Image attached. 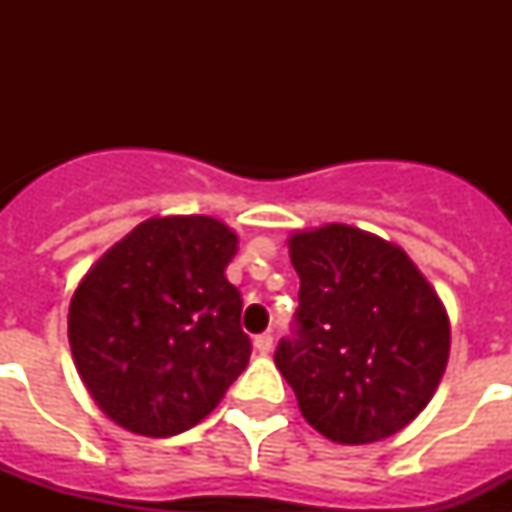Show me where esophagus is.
I'll list each match as a JSON object with an SVG mask.
<instances>
[{
	"label": "esophagus",
	"instance_id": "1",
	"mask_svg": "<svg viewBox=\"0 0 512 512\" xmlns=\"http://www.w3.org/2000/svg\"><path fill=\"white\" fill-rule=\"evenodd\" d=\"M253 346H256V351H259V354L266 356L271 348H274V336H271V333H261V336L253 338Z\"/></svg>",
	"mask_w": 512,
	"mask_h": 512
}]
</instances>
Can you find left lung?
<instances>
[{
	"instance_id": "left-lung-1",
	"label": "left lung",
	"mask_w": 512,
	"mask_h": 512,
	"mask_svg": "<svg viewBox=\"0 0 512 512\" xmlns=\"http://www.w3.org/2000/svg\"><path fill=\"white\" fill-rule=\"evenodd\" d=\"M300 277L295 338L274 364L307 423L336 443L402 431L438 390L451 348L446 307L408 253L354 225L289 238Z\"/></svg>"
}]
</instances>
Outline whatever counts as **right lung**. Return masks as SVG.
<instances>
[{"label":"right lung","instance_id":"1","mask_svg":"<svg viewBox=\"0 0 512 512\" xmlns=\"http://www.w3.org/2000/svg\"><path fill=\"white\" fill-rule=\"evenodd\" d=\"M235 251L238 235L215 217H151L87 271L69 343L107 418L166 438L217 408L251 356L241 292L225 279Z\"/></svg>","mask_w":512,"mask_h":512}]
</instances>
